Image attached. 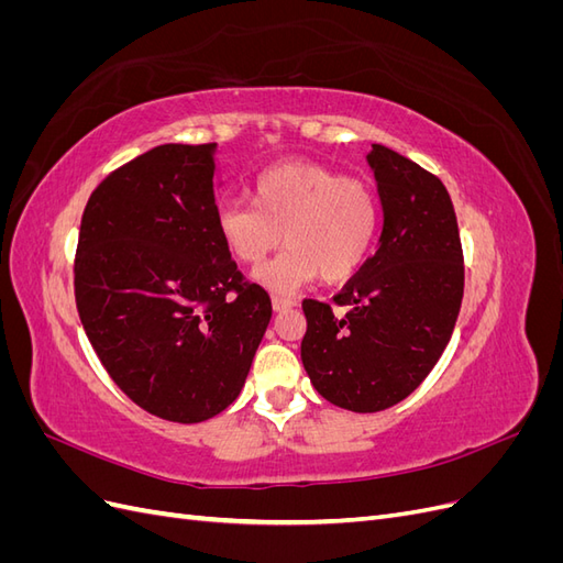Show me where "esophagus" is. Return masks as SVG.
Returning a JSON list of instances; mask_svg holds the SVG:
<instances>
[{"label": "esophagus", "instance_id": "34e87169", "mask_svg": "<svg viewBox=\"0 0 563 563\" xmlns=\"http://www.w3.org/2000/svg\"><path fill=\"white\" fill-rule=\"evenodd\" d=\"M296 305L294 298H286V296H272V308H275V312H286L291 310Z\"/></svg>", "mask_w": 563, "mask_h": 563}]
</instances>
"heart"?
<instances>
[{"label": "heart", "instance_id": "b5f03b06", "mask_svg": "<svg viewBox=\"0 0 563 563\" xmlns=\"http://www.w3.org/2000/svg\"><path fill=\"white\" fill-rule=\"evenodd\" d=\"M218 234L240 263H261L286 236L288 249L255 269L269 291L291 294L317 279L343 282L362 267L376 240L378 199L360 178L296 162L269 168L253 185V207L228 201Z\"/></svg>", "mask_w": 563, "mask_h": 563}]
</instances>
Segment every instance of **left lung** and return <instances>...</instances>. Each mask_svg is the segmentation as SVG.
I'll list each match as a JSON object with an SVG mask.
<instances>
[{"mask_svg":"<svg viewBox=\"0 0 563 563\" xmlns=\"http://www.w3.org/2000/svg\"><path fill=\"white\" fill-rule=\"evenodd\" d=\"M378 183L376 253L333 296L345 308L302 300L300 360L319 395L354 413L399 404L446 350L463 302L465 267L444 183L385 145L366 155Z\"/></svg>","mask_w":563,"mask_h":563,"instance_id":"obj_1","label":"left lung"}]
</instances>
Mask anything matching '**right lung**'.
I'll use <instances>...</instances> for the list:
<instances>
[{"label": "right lung", "mask_w": 563, "mask_h": 563, "mask_svg": "<svg viewBox=\"0 0 563 563\" xmlns=\"http://www.w3.org/2000/svg\"><path fill=\"white\" fill-rule=\"evenodd\" d=\"M216 213V145L166 143L112 172L81 216V327L117 387L172 422L209 420L240 397L272 317Z\"/></svg>", "instance_id": "1"}]
</instances>
